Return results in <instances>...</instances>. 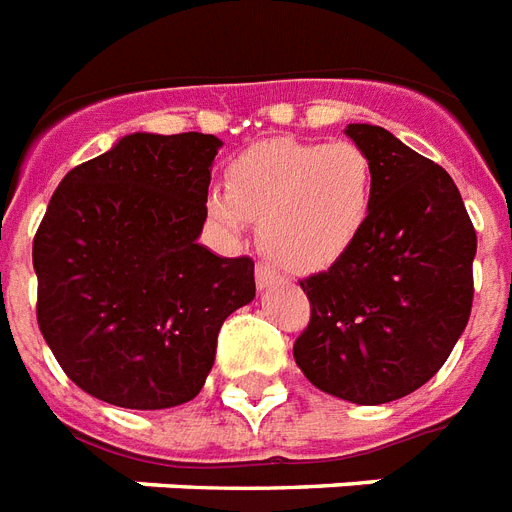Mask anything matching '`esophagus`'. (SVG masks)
Masks as SVG:
<instances>
[{
  "label": "esophagus",
  "instance_id": "1",
  "mask_svg": "<svg viewBox=\"0 0 512 512\" xmlns=\"http://www.w3.org/2000/svg\"><path fill=\"white\" fill-rule=\"evenodd\" d=\"M279 281V273L273 271L271 265H263V263H257L255 268V284L260 292H265V289L271 287V284H276Z\"/></svg>",
  "mask_w": 512,
  "mask_h": 512
}]
</instances>
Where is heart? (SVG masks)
Instances as JSON below:
<instances>
[{
  "mask_svg": "<svg viewBox=\"0 0 512 512\" xmlns=\"http://www.w3.org/2000/svg\"><path fill=\"white\" fill-rule=\"evenodd\" d=\"M228 191H212L207 212L241 239L257 220L260 247L295 273L340 263L364 233L374 204V164L348 140H263L228 167Z\"/></svg>",
  "mask_w": 512,
  "mask_h": 512,
  "instance_id": "b5f03b06",
  "label": "heart"
}]
</instances>
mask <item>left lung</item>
Segmentation results:
<instances>
[{"instance_id": "8db88e82", "label": "left lung", "mask_w": 512, "mask_h": 512, "mask_svg": "<svg viewBox=\"0 0 512 512\" xmlns=\"http://www.w3.org/2000/svg\"><path fill=\"white\" fill-rule=\"evenodd\" d=\"M345 135L374 164L372 215L340 263L300 281L295 361L329 396L377 406L422 388L468 327L476 231L444 167L374 124Z\"/></svg>"}]
</instances>
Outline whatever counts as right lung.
Listing matches in <instances>:
<instances>
[{
    "mask_svg": "<svg viewBox=\"0 0 512 512\" xmlns=\"http://www.w3.org/2000/svg\"><path fill=\"white\" fill-rule=\"evenodd\" d=\"M223 140L132 132L52 193L34 239L36 319L63 372L124 409L199 396L255 263L199 244Z\"/></svg>",
    "mask_w": 512,
    "mask_h": 512,
    "instance_id": "1",
    "label": "right lung"
}]
</instances>
